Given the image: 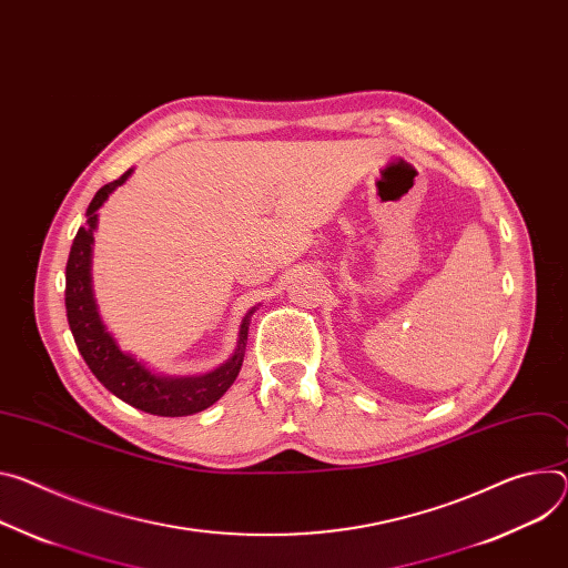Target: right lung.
Returning a JSON list of instances; mask_svg holds the SVG:
<instances>
[{"label": "right lung", "mask_w": 568, "mask_h": 568, "mask_svg": "<svg viewBox=\"0 0 568 568\" xmlns=\"http://www.w3.org/2000/svg\"><path fill=\"white\" fill-rule=\"evenodd\" d=\"M129 176L131 170L124 172L118 181L106 183L104 187L97 190L94 199L88 205L85 226L79 229L72 242L65 267V311L70 331L90 372L118 398L159 417L194 415V412H201L205 407H211L215 400H220L237 378L244 359L248 317L253 315V311L242 322L240 342L233 357L226 365L205 376L168 378L151 374L135 357L120 351L113 335L106 331L104 324H101L97 313V303L90 285V253L94 240L92 233L97 226V211L101 209V203L109 199V194Z\"/></svg>", "instance_id": "obj_1"}]
</instances>
